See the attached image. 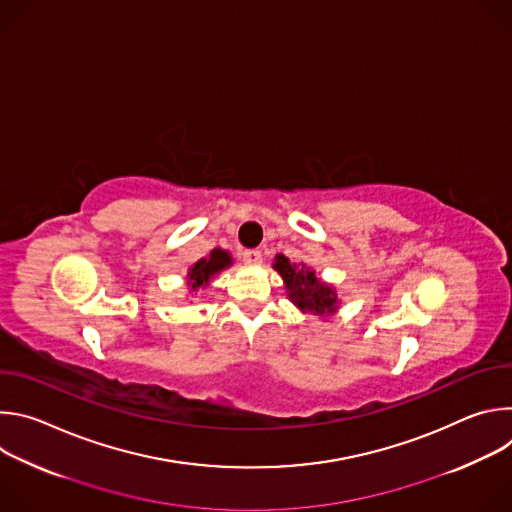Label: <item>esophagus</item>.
Here are the masks:
<instances>
[{"label": "esophagus", "instance_id": "obj_1", "mask_svg": "<svg viewBox=\"0 0 512 512\" xmlns=\"http://www.w3.org/2000/svg\"><path fill=\"white\" fill-rule=\"evenodd\" d=\"M261 259H263V255H261L259 249H247V251L243 253V261H245L247 265H259Z\"/></svg>", "mask_w": 512, "mask_h": 512}]
</instances>
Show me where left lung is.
I'll return each instance as SVG.
<instances>
[{
	"mask_svg": "<svg viewBox=\"0 0 512 512\" xmlns=\"http://www.w3.org/2000/svg\"><path fill=\"white\" fill-rule=\"evenodd\" d=\"M273 267L283 277L291 302H294L300 310L312 312L318 316L334 312L336 308L334 289L324 285L310 267L289 263V259L283 255L275 257Z\"/></svg>",
	"mask_w": 512,
	"mask_h": 512,
	"instance_id": "left-lung-1",
	"label": "left lung"
}]
</instances>
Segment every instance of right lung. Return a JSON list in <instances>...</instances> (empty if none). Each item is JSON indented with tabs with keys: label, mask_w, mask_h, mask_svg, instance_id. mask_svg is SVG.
<instances>
[{
	"label": "right lung",
	"mask_w": 512,
	"mask_h": 512,
	"mask_svg": "<svg viewBox=\"0 0 512 512\" xmlns=\"http://www.w3.org/2000/svg\"><path fill=\"white\" fill-rule=\"evenodd\" d=\"M227 265H231V255L227 251H221V249H214L210 253L208 259H200L190 271H188V285L190 289H198L200 285H206L208 279L218 273L221 269H225Z\"/></svg>",
	"instance_id": "obj_1"
}]
</instances>
